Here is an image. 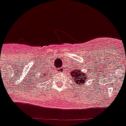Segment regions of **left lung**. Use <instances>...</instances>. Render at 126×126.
<instances>
[{
  "mask_svg": "<svg viewBox=\"0 0 126 126\" xmlns=\"http://www.w3.org/2000/svg\"><path fill=\"white\" fill-rule=\"evenodd\" d=\"M70 74L71 77L74 78V81L80 86H82V84H84L85 82L89 79L88 75L82 72L81 70H75L71 72Z\"/></svg>",
  "mask_w": 126,
  "mask_h": 126,
  "instance_id": "8db88e82",
  "label": "left lung"
}]
</instances>
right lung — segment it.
<instances>
[{"label": "right lung", "mask_w": 126, "mask_h": 126, "mask_svg": "<svg viewBox=\"0 0 126 126\" xmlns=\"http://www.w3.org/2000/svg\"><path fill=\"white\" fill-rule=\"evenodd\" d=\"M47 75H48V74H47ZM44 76L43 75V74H41V77H40V78H39L38 81H40V80H43V78H44ZM46 77H47V76H46Z\"/></svg>", "instance_id": "1"}]
</instances>
